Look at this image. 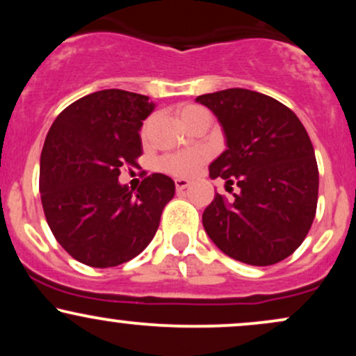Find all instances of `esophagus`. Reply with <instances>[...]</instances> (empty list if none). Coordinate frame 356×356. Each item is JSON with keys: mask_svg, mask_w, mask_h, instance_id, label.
Listing matches in <instances>:
<instances>
[{"mask_svg": "<svg viewBox=\"0 0 356 356\" xmlns=\"http://www.w3.org/2000/svg\"><path fill=\"white\" fill-rule=\"evenodd\" d=\"M189 184H191V182L187 181V179L177 177V179H175V189L181 192V191H184V189H187V187H189Z\"/></svg>", "mask_w": 356, "mask_h": 356, "instance_id": "1", "label": "esophagus"}]
</instances>
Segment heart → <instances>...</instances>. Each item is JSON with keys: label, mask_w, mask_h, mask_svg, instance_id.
I'll return each instance as SVG.
<instances>
[{"label": "heart", "mask_w": 356, "mask_h": 356, "mask_svg": "<svg viewBox=\"0 0 356 356\" xmlns=\"http://www.w3.org/2000/svg\"><path fill=\"white\" fill-rule=\"evenodd\" d=\"M201 113L207 112L202 107H197V105H184V107L179 108V117H181L184 124L189 122L191 118L201 115ZM204 161H206V152H204V150H189V152L165 155L161 161V167L170 174L187 175L199 164H202Z\"/></svg>", "instance_id": "1"}]
</instances>
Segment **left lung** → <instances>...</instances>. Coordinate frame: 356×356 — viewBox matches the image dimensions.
Wrapping results in <instances>:
<instances>
[{"instance_id":"left-lung-1","label":"left lung","mask_w":356,"mask_h":356,"mask_svg":"<svg viewBox=\"0 0 356 356\" xmlns=\"http://www.w3.org/2000/svg\"><path fill=\"white\" fill-rule=\"evenodd\" d=\"M218 117L226 150L209 165L212 179L238 191L216 194L202 224L224 254L251 266L291 256L312 227L318 202L314 149L300 118L271 97L227 88L195 99Z\"/></svg>"}]
</instances>
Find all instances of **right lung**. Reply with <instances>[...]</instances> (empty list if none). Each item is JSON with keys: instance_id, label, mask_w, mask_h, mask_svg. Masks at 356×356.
Instances as JSON below:
<instances>
[{"instance_id": "right-lung-1", "label": "right lung", "mask_w": 356, "mask_h": 356, "mask_svg": "<svg viewBox=\"0 0 356 356\" xmlns=\"http://www.w3.org/2000/svg\"><path fill=\"white\" fill-rule=\"evenodd\" d=\"M154 107L145 95L100 90L68 105L48 132L40 159L44 218L61 248L87 266L140 254L174 197L164 174L145 177L137 191L118 182L122 167L137 165L138 132Z\"/></svg>"}]
</instances>
